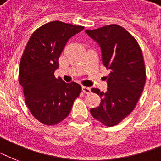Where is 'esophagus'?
Returning <instances> with one entry per match:
<instances>
[{
  "mask_svg": "<svg viewBox=\"0 0 161 161\" xmlns=\"http://www.w3.org/2000/svg\"><path fill=\"white\" fill-rule=\"evenodd\" d=\"M82 91H83L84 93H87V94H88V93H90L91 89H90V88H88V87H84V86H83V87H82Z\"/></svg>",
  "mask_w": 161,
  "mask_h": 161,
  "instance_id": "1",
  "label": "esophagus"
}]
</instances>
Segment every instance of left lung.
I'll return each instance as SVG.
<instances>
[{"mask_svg": "<svg viewBox=\"0 0 161 161\" xmlns=\"http://www.w3.org/2000/svg\"><path fill=\"white\" fill-rule=\"evenodd\" d=\"M85 32L98 43L103 65L111 71L107 77L106 93L91 89L100 96L101 103L90 113L103 125L114 126L134 110L145 87L142 51L135 37L116 24Z\"/></svg>", "mask_w": 161, "mask_h": 161, "instance_id": "1", "label": "left lung"}]
</instances>
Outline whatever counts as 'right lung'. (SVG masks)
Masks as SVG:
<instances>
[{
  "instance_id": "obj_1",
  "label": "right lung",
  "mask_w": 161,
  "mask_h": 161,
  "mask_svg": "<svg viewBox=\"0 0 161 161\" xmlns=\"http://www.w3.org/2000/svg\"><path fill=\"white\" fill-rule=\"evenodd\" d=\"M84 28L59 21L34 31L21 57L19 82L30 112L39 122L53 125L65 119L79 96L81 86L56 78L58 59L67 42Z\"/></svg>"
}]
</instances>
